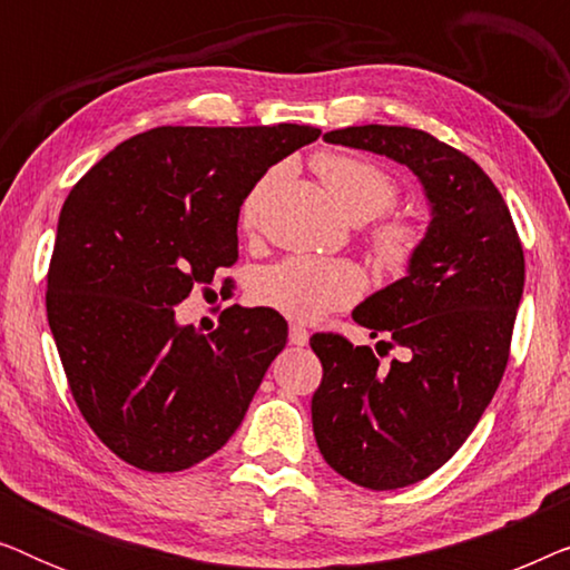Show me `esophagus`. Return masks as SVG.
I'll use <instances>...</instances> for the list:
<instances>
[{
    "label": "esophagus",
    "mask_w": 570,
    "mask_h": 570,
    "mask_svg": "<svg viewBox=\"0 0 570 570\" xmlns=\"http://www.w3.org/2000/svg\"><path fill=\"white\" fill-rule=\"evenodd\" d=\"M287 337H291V345H295V347L308 345V332H306V326H301V324H291V334H287Z\"/></svg>",
    "instance_id": "esophagus-1"
}]
</instances>
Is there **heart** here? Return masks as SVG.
Instances as JSON below:
<instances>
[{"instance_id":"obj_1","label":"heart","mask_w":570,"mask_h":570,"mask_svg":"<svg viewBox=\"0 0 570 570\" xmlns=\"http://www.w3.org/2000/svg\"><path fill=\"white\" fill-rule=\"evenodd\" d=\"M342 213L353 220H371L384 215L396 202V181L376 163L345 153H322L314 160ZM275 174L259 178L240 205V225L254 230L267 202ZM373 254L381 264L402 269L423 244V230L407 217H389L373 230ZM365 293V275L353 262L318 259V256H287L256 272L252 298L259 306L277 311L293 322H318L332 311L347 308Z\"/></svg>"}]
</instances>
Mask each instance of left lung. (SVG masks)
Returning a JSON list of instances; mask_svg holds the SVG:
<instances>
[{
  "instance_id": "1",
  "label": "left lung",
  "mask_w": 570,
  "mask_h": 570,
  "mask_svg": "<svg viewBox=\"0 0 570 570\" xmlns=\"http://www.w3.org/2000/svg\"><path fill=\"white\" fill-rule=\"evenodd\" d=\"M324 142L407 166L431 207L407 275L353 311L402 361L381 365L340 334L311 337L324 365L311 400L318 451L355 485L396 490L446 464L493 400L524 293V252L485 170L428 131L365 124L326 131Z\"/></svg>"
}]
</instances>
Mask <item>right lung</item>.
<instances>
[{
  "mask_svg": "<svg viewBox=\"0 0 570 570\" xmlns=\"http://www.w3.org/2000/svg\"><path fill=\"white\" fill-rule=\"evenodd\" d=\"M318 135L306 124L158 127L69 191L46 314L82 417L137 470H189L223 449L283 353L277 311L228 308L199 334L174 306L236 264L246 194Z\"/></svg>",
  "mask_w": 570,
  "mask_h": 570,
  "instance_id": "add662e5",
  "label": "right lung"
}]
</instances>
